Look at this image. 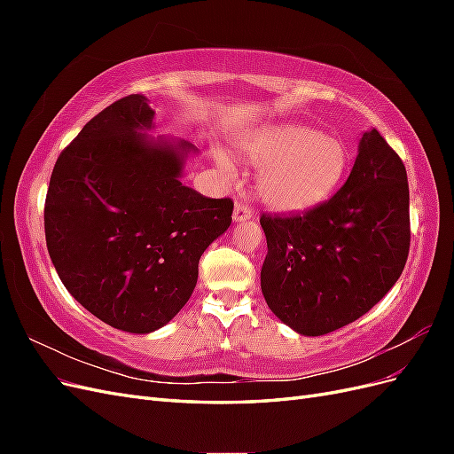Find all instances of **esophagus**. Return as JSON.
I'll return each instance as SVG.
<instances>
[{"label":"esophagus","instance_id":"esophagus-1","mask_svg":"<svg viewBox=\"0 0 454 454\" xmlns=\"http://www.w3.org/2000/svg\"><path fill=\"white\" fill-rule=\"evenodd\" d=\"M254 217V212L248 204H242V202H237L235 204V212H232V219L235 222H248V219Z\"/></svg>","mask_w":454,"mask_h":454}]
</instances>
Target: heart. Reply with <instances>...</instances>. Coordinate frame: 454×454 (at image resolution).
I'll list each match as a JSON object with an SVG mask.
<instances>
[{"label": "heart", "instance_id": "1", "mask_svg": "<svg viewBox=\"0 0 454 454\" xmlns=\"http://www.w3.org/2000/svg\"><path fill=\"white\" fill-rule=\"evenodd\" d=\"M239 155L257 172V195L274 212H303L324 202L347 174L348 149L335 136L305 125H280L240 136ZM215 160L232 176L231 160Z\"/></svg>", "mask_w": 454, "mask_h": 454}]
</instances>
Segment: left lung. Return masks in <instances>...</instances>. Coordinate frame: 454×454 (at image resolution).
Here are the masks:
<instances>
[{
	"label": "left lung",
	"mask_w": 454,
	"mask_h": 454,
	"mask_svg": "<svg viewBox=\"0 0 454 454\" xmlns=\"http://www.w3.org/2000/svg\"><path fill=\"white\" fill-rule=\"evenodd\" d=\"M259 223L269 309L301 335L332 333L373 309L403 272L411 242L403 162L371 129L332 199L303 214H263Z\"/></svg>",
	"instance_id": "8db88e82"
}]
</instances>
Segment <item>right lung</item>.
Listing matches in <instances>:
<instances>
[{"instance_id":"add662e5","label":"right lung","mask_w":454,"mask_h":454,"mask_svg":"<svg viewBox=\"0 0 454 454\" xmlns=\"http://www.w3.org/2000/svg\"><path fill=\"white\" fill-rule=\"evenodd\" d=\"M155 112L130 94L92 117L52 168L45 239L66 290L96 318L145 335L184 309L231 199L182 184L197 147L149 138Z\"/></svg>"}]
</instances>
